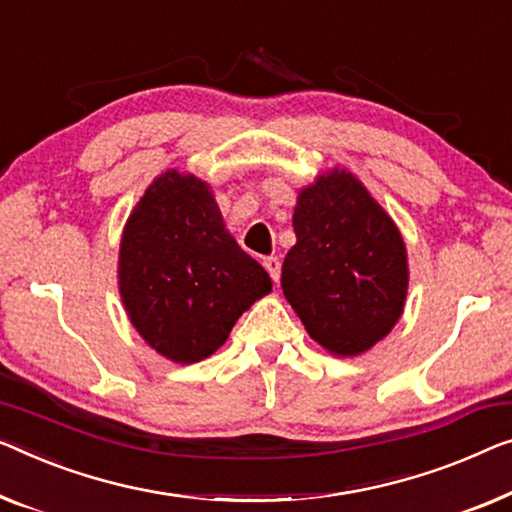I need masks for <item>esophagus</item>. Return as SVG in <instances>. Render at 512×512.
<instances>
[{"mask_svg": "<svg viewBox=\"0 0 512 512\" xmlns=\"http://www.w3.org/2000/svg\"><path fill=\"white\" fill-rule=\"evenodd\" d=\"M262 264H264V269L269 271L271 280L278 282L280 280V259L276 255H271V257H264Z\"/></svg>", "mask_w": 512, "mask_h": 512, "instance_id": "34e87169", "label": "esophagus"}]
</instances>
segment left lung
I'll return each instance as SVG.
<instances>
[{
    "label": "left lung",
    "mask_w": 512,
    "mask_h": 512,
    "mask_svg": "<svg viewBox=\"0 0 512 512\" xmlns=\"http://www.w3.org/2000/svg\"><path fill=\"white\" fill-rule=\"evenodd\" d=\"M296 243L282 262V292L305 331L338 356L368 352L393 329L407 296L398 227L345 170L303 188Z\"/></svg>",
    "instance_id": "left-lung-1"
}]
</instances>
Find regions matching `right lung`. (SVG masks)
<instances>
[{
  "mask_svg": "<svg viewBox=\"0 0 512 512\" xmlns=\"http://www.w3.org/2000/svg\"><path fill=\"white\" fill-rule=\"evenodd\" d=\"M119 292L137 333L158 354L197 363L271 292V278L227 234L207 183L172 170L151 183L128 218Z\"/></svg>",
  "mask_w": 512,
  "mask_h": 512,
  "instance_id": "1",
  "label": "right lung"
}]
</instances>
